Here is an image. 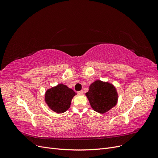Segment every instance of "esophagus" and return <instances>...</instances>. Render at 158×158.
<instances>
[{
    "label": "esophagus",
    "mask_w": 158,
    "mask_h": 158,
    "mask_svg": "<svg viewBox=\"0 0 158 158\" xmlns=\"http://www.w3.org/2000/svg\"><path fill=\"white\" fill-rule=\"evenodd\" d=\"M83 93H84V92H83L82 90H81V91H79V92H78V94L79 95H82Z\"/></svg>",
    "instance_id": "1"
}]
</instances>
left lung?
<instances>
[{"mask_svg":"<svg viewBox=\"0 0 158 158\" xmlns=\"http://www.w3.org/2000/svg\"><path fill=\"white\" fill-rule=\"evenodd\" d=\"M85 95L94 111L103 114L117 103L118 93L115 86L109 82L98 80L92 83Z\"/></svg>","mask_w":158,"mask_h":158,"instance_id":"8db88e82","label":"left lung"}]
</instances>
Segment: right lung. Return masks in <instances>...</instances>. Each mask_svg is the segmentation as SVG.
<instances>
[{
	"instance_id": "right-lung-1",
	"label": "right lung",
	"mask_w": 158,
	"mask_h": 158,
	"mask_svg": "<svg viewBox=\"0 0 158 158\" xmlns=\"http://www.w3.org/2000/svg\"><path fill=\"white\" fill-rule=\"evenodd\" d=\"M76 95L73 89L66 85L59 84L46 90L45 102L52 111L63 113L70 108L72 99Z\"/></svg>"
}]
</instances>
